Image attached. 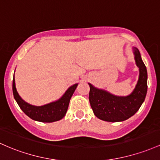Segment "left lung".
Returning a JSON list of instances; mask_svg holds the SVG:
<instances>
[{
    "label": "left lung",
    "instance_id": "obj_1",
    "mask_svg": "<svg viewBox=\"0 0 160 160\" xmlns=\"http://www.w3.org/2000/svg\"><path fill=\"white\" fill-rule=\"evenodd\" d=\"M139 76L135 88L128 96H117L88 83L89 101L95 116L106 122H122L134 116L144 101L148 91V72L137 48L133 47Z\"/></svg>",
    "mask_w": 160,
    "mask_h": 160
}]
</instances>
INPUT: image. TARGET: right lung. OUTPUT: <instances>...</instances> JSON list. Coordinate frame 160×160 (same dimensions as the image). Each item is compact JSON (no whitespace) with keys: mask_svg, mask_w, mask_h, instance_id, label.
Segmentation results:
<instances>
[{"mask_svg":"<svg viewBox=\"0 0 160 160\" xmlns=\"http://www.w3.org/2000/svg\"><path fill=\"white\" fill-rule=\"evenodd\" d=\"M78 84L70 86L63 95L57 100L42 106H35L27 103L18 94L16 88L15 78L12 79V93L20 109L32 119L41 122H53L59 121L65 116L69 101Z\"/></svg>","mask_w":160,"mask_h":160,"instance_id":"add662e5","label":"right lung"}]
</instances>
